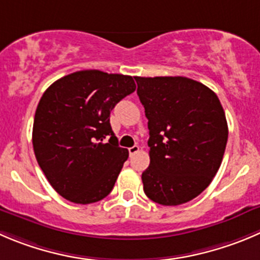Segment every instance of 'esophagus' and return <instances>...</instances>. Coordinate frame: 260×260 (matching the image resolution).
<instances>
[{"mask_svg": "<svg viewBox=\"0 0 260 260\" xmlns=\"http://www.w3.org/2000/svg\"><path fill=\"white\" fill-rule=\"evenodd\" d=\"M138 152H139V147H138V145H134V147L128 148V154L130 155H134L135 153H138Z\"/></svg>", "mask_w": 260, "mask_h": 260, "instance_id": "esophagus-1", "label": "esophagus"}]
</instances>
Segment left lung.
Masks as SVG:
<instances>
[{"instance_id":"8db88e82","label":"left lung","mask_w":260,"mask_h":260,"mask_svg":"<svg viewBox=\"0 0 260 260\" xmlns=\"http://www.w3.org/2000/svg\"><path fill=\"white\" fill-rule=\"evenodd\" d=\"M148 118L149 167L144 192L162 206L197 198L216 176L229 127L221 102L204 84L185 76H135Z\"/></svg>"}]
</instances>
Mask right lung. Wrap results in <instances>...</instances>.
Wrapping results in <instances>:
<instances>
[{
    "instance_id": "right-lung-1",
    "label": "right lung",
    "mask_w": 260,
    "mask_h": 260,
    "mask_svg": "<svg viewBox=\"0 0 260 260\" xmlns=\"http://www.w3.org/2000/svg\"><path fill=\"white\" fill-rule=\"evenodd\" d=\"M135 88L132 76L83 70L44 91L34 116L33 148L61 197L90 204L113 189L128 152L118 147L110 113Z\"/></svg>"
}]
</instances>
